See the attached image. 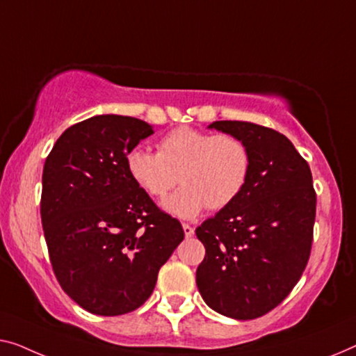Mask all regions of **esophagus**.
Masks as SVG:
<instances>
[{"mask_svg":"<svg viewBox=\"0 0 356 356\" xmlns=\"http://www.w3.org/2000/svg\"><path fill=\"white\" fill-rule=\"evenodd\" d=\"M182 229H184V233H185V236L187 238H190V236H193V233H195V229L190 224H182Z\"/></svg>","mask_w":356,"mask_h":356,"instance_id":"34e87169","label":"esophagus"}]
</instances>
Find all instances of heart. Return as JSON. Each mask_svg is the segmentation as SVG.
<instances>
[{
  "label": "heart",
  "mask_w": 356,
  "mask_h": 356,
  "mask_svg": "<svg viewBox=\"0 0 356 356\" xmlns=\"http://www.w3.org/2000/svg\"><path fill=\"white\" fill-rule=\"evenodd\" d=\"M124 164L132 182L152 198H164L177 180L182 182L164 208L190 219L204 208L224 209L232 204L246 187L252 156L240 137L180 126L158 140L156 153L131 148Z\"/></svg>",
  "instance_id": "obj_1"
}]
</instances>
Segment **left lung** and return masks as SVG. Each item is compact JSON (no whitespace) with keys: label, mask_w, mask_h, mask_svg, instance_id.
<instances>
[{"label":"left lung","mask_w":356,"mask_h":356,"mask_svg":"<svg viewBox=\"0 0 356 356\" xmlns=\"http://www.w3.org/2000/svg\"><path fill=\"white\" fill-rule=\"evenodd\" d=\"M209 127L245 140L252 166L241 195L196 227L206 249L196 286L217 314L254 320L288 297L310 259L316 214L312 171L278 131L248 121Z\"/></svg>","instance_id":"8db88e82"}]
</instances>
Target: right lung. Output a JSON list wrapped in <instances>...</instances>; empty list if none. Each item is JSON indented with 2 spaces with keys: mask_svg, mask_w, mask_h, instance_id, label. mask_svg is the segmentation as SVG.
Returning a JSON list of instances; mask_svg holds the SVG:
<instances>
[{
  "mask_svg": "<svg viewBox=\"0 0 356 356\" xmlns=\"http://www.w3.org/2000/svg\"><path fill=\"white\" fill-rule=\"evenodd\" d=\"M153 134L145 121L92 116L68 127L42 169L41 222L62 289L102 316L139 309L184 229L132 182L124 156Z\"/></svg>",
  "mask_w": 356,
  "mask_h": 356,
  "instance_id": "obj_1",
  "label": "right lung"
}]
</instances>
